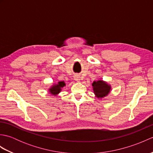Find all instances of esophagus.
<instances>
[{
    "label": "esophagus",
    "instance_id": "obj_1",
    "mask_svg": "<svg viewBox=\"0 0 153 153\" xmlns=\"http://www.w3.org/2000/svg\"><path fill=\"white\" fill-rule=\"evenodd\" d=\"M74 79L76 81H77V82H79V81L80 80L79 76H78V75H76V76H74Z\"/></svg>",
    "mask_w": 153,
    "mask_h": 153
}]
</instances>
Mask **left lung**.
I'll return each mask as SVG.
<instances>
[{
    "mask_svg": "<svg viewBox=\"0 0 153 153\" xmlns=\"http://www.w3.org/2000/svg\"><path fill=\"white\" fill-rule=\"evenodd\" d=\"M93 87L94 93L98 97H104L110 93V87L106 83L102 81L94 82L92 84Z\"/></svg>",
    "mask_w": 153,
    "mask_h": 153,
    "instance_id": "1",
    "label": "left lung"
}]
</instances>
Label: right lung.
I'll use <instances>...</instances> for the list:
<instances>
[{
    "label": "right lung",
    "mask_w": 153,
    "mask_h": 153,
    "mask_svg": "<svg viewBox=\"0 0 153 153\" xmlns=\"http://www.w3.org/2000/svg\"><path fill=\"white\" fill-rule=\"evenodd\" d=\"M64 86H65V83L64 82H59L57 85H55L53 87H52L49 89L50 93L53 94V95H56V94L60 92L61 88Z\"/></svg>",
    "instance_id": "right-lung-1"
}]
</instances>
